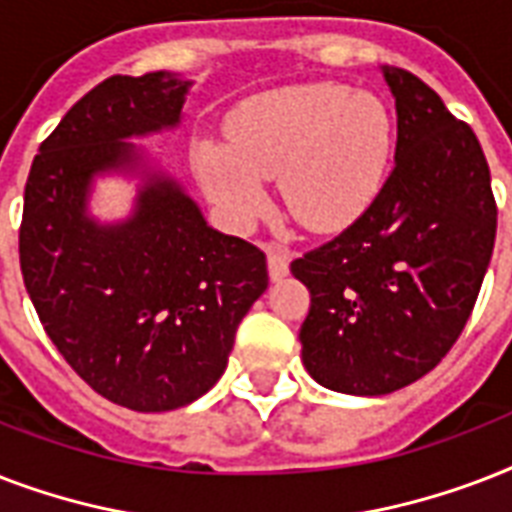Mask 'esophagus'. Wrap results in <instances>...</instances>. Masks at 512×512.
Instances as JSON below:
<instances>
[{"instance_id":"obj_1","label":"esophagus","mask_w":512,"mask_h":512,"mask_svg":"<svg viewBox=\"0 0 512 512\" xmlns=\"http://www.w3.org/2000/svg\"><path fill=\"white\" fill-rule=\"evenodd\" d=\"M265 255H268V273H271V281H281L289 273V260H292V252L287 247H279V244H268L265 247Z\"/></svg>"}]
</instances>
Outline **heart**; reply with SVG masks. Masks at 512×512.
Segmentation results:
<instances>
[{
    "mask_svg": "<svg viewBox=\"0 0 512 512\" xmlns=\"http://www.w3.org/2000/svg\"><path fill=\"white\" fill-rule=\"evenodd\" d=\"M228 146L204 140L196 170L209 199L233 223L263 212L265 180L313 231L353 223L380 191L393 148L385 103L345 84L281 87L244 100L225 124Z\"/></svg>",
    "mask_w": 512,
    "mask_h": 512,
    "instance_id": "heart-1",
    "label": "heart"
}]
</instances>
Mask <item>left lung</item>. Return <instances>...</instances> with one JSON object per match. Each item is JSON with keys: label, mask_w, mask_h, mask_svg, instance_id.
I'll return each mask as SVG.
<instances>
[{"label": "left lung", "mask_w": 512, "mask_h": 512, "mask_svg": "<svg viewBox=\"0 0 512 512\" xmlns=\"http://www.w3.org/2000/svg\"><path fill=\"white\" fill-rule=\"evenodd\" d=\"M382 76L396 98V164L356 223L292 263L311 289L305 369L350 396L406 388L452 350L497 233L476 132L404 68L382 66Z\"/></svg>", "instance_id": "8db88e82"}]
</instances>
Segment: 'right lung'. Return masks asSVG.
Segmentation results:
<instances>
[{
    "label": "right lung",
    "mask_w": 512,
    "mask_h": 512,
    "mask_svg": "<svg viewBox=\"0 0 512 512\" xmlns=\"http://www.w3.org/2000/svg\"><path fill=\"white\" fill-rule=\"evenodd\" d=\"M191 82L111 76L39 146L20 223V271L44 332L108 401L172 412L207 393L233 337L268 289L255 244L209 228L175 177L130 138L172 130ZM141 180L127 221L89 215L95 176Z\"/></svg>",
    "instance_id": "add662e5"
}]
</instances>
